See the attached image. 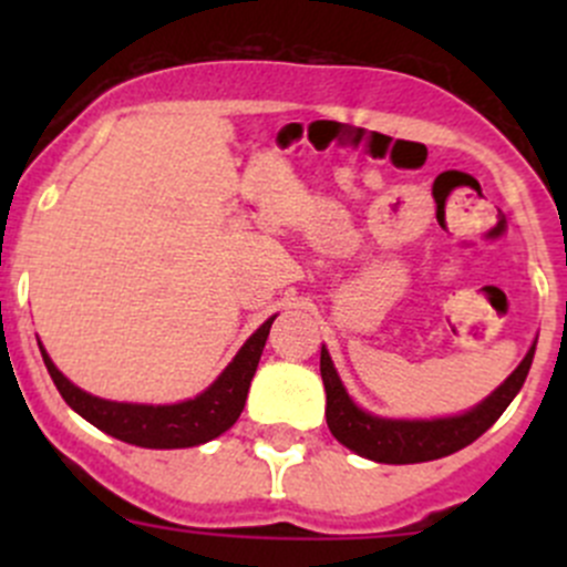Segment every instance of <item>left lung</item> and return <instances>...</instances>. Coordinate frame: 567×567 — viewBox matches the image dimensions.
Wrapping results in <instances>:
<instances>
[{"mask_svg": "<svg viewBox=\"0 0 567 567\" xmlns=\"http://www.w3.org/2000/svg\"><path fill=\"white\" fill-rule=\"evenodd\" d=\"M532 357H535V346L529 348L524 362L513 370L511 379L491 398H485L477 409L461 416H447V420L405 422L381 420V416L364 414L362 409H357L342 381L337 379L334 364L323 348L320 351V379L326 386V422H329L331 436L362 458L379 463H422L444 458V455H453L472 444L499 420L502 411L511 405V400L527 381Z\"/></svg>", "mask_w": 567, "mask_h": 567, "instance_id": "obj_1", "label": "left lung"}]
</instances>
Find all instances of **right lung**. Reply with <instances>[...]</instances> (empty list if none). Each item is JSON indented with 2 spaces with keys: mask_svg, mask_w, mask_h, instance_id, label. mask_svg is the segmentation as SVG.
I'll list each match as a JSON object with an SVG mask.
<instances>
[{
  "mask_svg": "<svg viewBox=\"0 0 567 567\" xmlns=\"http://www.w3.org/2000/svg\"><path fill=\"white\" fill-rule=\"evenodd\" d=\"M274 318H268L255 334L244 342L241 351L236 353L225 373L214 381L203 394L194 400L175 405H131V403H112V400L93 398V394L82 392L73 386L49 353H43L45 370H49L51 381L60 390L62 400L71 405L76 414L93 422L95 427L109 433V436L120 439V442L136 444V447L151 450H177V447H194V444H205L210 439L221 436L233 422L241 416L244 403H247V392L255 375L257 362H260L262 346L268 340V329H271Z\"/></svg>",
  "mask_w": 567,
  "mask_h": 567,
  "instance_id": "add662e5",
  "label": "right lung"
}]
</instances>
